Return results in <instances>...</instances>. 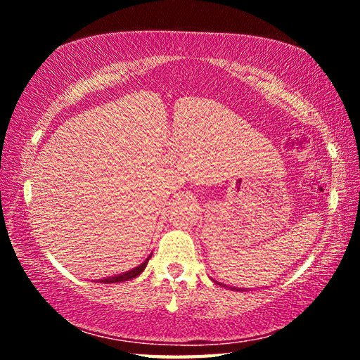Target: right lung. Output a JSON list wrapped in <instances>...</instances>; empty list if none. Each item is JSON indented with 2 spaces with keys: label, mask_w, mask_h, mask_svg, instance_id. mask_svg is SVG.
Returning <instances> with one entry per match:
<instances>
[{
  "label": "right lung",
  "mask_w": 360,
  "mask_h": 360,
  "mask_svg": "<svg viewBox=\"0 0 360 360\" xmlns=\"http://www.w3.org/2000/svg\"><path fill=\"white\" fill-rule=\"evenodd\" d=\"M150 257V255H149ZM149 257L146 259L141 265L139 266H136V268H133V270H130V271H125V273H122V275H117V276H111V278H106V279H101V283H124V281H130V279H133V278H136L139 273H141L144 268H146V265H148V260H149Z\"/></svg>",
  "instance_id": "1"
}]
</instances>
